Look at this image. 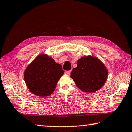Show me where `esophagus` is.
I'll use <instances>...</instances> for the list:
<instances>
[{
  "mask_svg": "<svg viewBox=\"0 0 132 132\" xmlns=\"http://www.w3.org/2000/svg\"><path fill=\"white\" fill-rule=\"evenodd\" d=\"M71 70H68V71H65V74H68V75H70V74L71 73Z\"/></svg>",
  "mask_w": 132,
  "mask_h": 132,
  "instance_id": "esophagus-1",
  "label": "esophagus"
}]
</instances>
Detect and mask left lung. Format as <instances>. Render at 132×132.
<instances>
[{"instance_id": "left-lung-1", "label": "left lung", "mask_w": 132, "mask_h": 132, "mask_svg": "<svg viewBox=\"0 0 132 132\" xmlns=\"http://www.w3.org/2000/svg\"><path fill=\"white\" fill-rule=\"evenodd\" d=\"M77 66L71 71V77L77 87L84 92H95L106 81L107 69L97 58L84 56L77 61Z\"/></svg>"}]
</instances>
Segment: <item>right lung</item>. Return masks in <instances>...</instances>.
I'll use <instances>...</instances> for the list:
<instances>
[{
	"label": "right lung",
	"mask_w": 132,
	"mask_h": 132,
	"mask_svg": "<svg viewBox=\"0 0 132 132\" xmlns=\"http://www.w3.org/2000/svg\"><path fill=\"white\" fill-rule=\"evenodd\" d=\"M63 73L60 64L46 54H41L27 67L24 78L31 92L37 96L46 97L53 93Z\"/></svg>",
	"instance_id": "right-lung-1"
}]
</instances>
